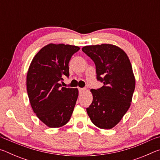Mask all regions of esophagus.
Instances as JSON below:
<instances>
[{"instance_id":"1","label":"esophagus","mask_w":160,"mask_h":160,"mask_svg":"<svg viewBox=\"0 0 160 160\" xmlns=\"http://www.w3.org/2000/svg\"><path fill=\"white\" fill-rule=\"evenodd\" d=\"M85 90H86L85 88H79L80 93H82V92H85Z\"/></svg>"}]
</instances>
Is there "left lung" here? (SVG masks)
<instances>
[{
    "mask_svg": "<svg viewBox=\"0 0 160 160\" xmlns=\"http://www.w3.org/2000/svg\"><path fill=\"white\" fill-rule=\"evenodd\" d=\"M82 51L94 61L97 79L104 85L90 90L93 100L87 112L99 128L114 127L128 110L135 80L127 54L115 45L85 46Z\"/></svg>",
    "mask_w": 160,
    "mask_h": 160,
    "instance_id": "obj_1",
    "label": "left lung"
}]
</instances>
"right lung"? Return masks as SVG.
Returning <instances> with one entry per match:
<instances>
[{
	"mask_svg": "<svg viewBox=\"0 0 160 160\" xmlns=\"http://www.w3.org/2000/svg\"><path fill=\"white\" fill-rule=\"evenodd\" d=\"M80 50L76 46L49 44L32 59L27 75V90L34 112L50 128L68 122L78 97L77 88L62 87L69 77L68 63Z\"/></svg>",
	"mask_w": 160,
	"mask_h": 160,
	"instance_id": "right-lung-1",
	"label": "right lung"
}]
</instances>
